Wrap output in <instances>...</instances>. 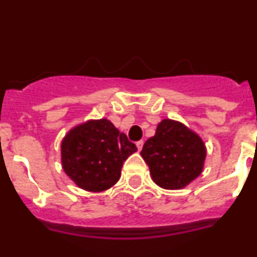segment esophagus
I'll use <instances>...</instances> for the list:
<instances>
[{
    "label": "esophagus",
    "mask_w": 257,
    "mask_h": 257,
    "mask_svg": "<svg viewBox=\"0 0 257 257\" xmlns=\"http://www.w3.org/2000/svg\"><path fill=\"white\" fill-rule=\"evenodd\" d=\"M136 146H137V150H139V151H141L142 146H144V141H142V140H140V141H137V142H136Z\"/></svg>",
    "instance_id": "obj_1"
}]
</instances>
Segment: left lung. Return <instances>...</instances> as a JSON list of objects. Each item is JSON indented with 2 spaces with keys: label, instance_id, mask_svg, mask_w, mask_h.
I'll use <instances>...</instances> for the list:
<instances>
[{
  "label": "left lung",
  "instance_id": "obj_1",
  "mask_svg": "<svg viewBox=\"0 0 257 257\" xmlns=\"http://www.w3.org/2000/svg\"><path fill=\"white\" fill-rule=\"evenodd\" d=\"M141 156L155 184L180 190L202 172L206 147L196 132L179 121L165 118L157 125L155 136L145 142Z\"/></svg>",
  "mask_w": 257,
  "mask_h": 257
}]
</instances>
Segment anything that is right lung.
<instances>
[{
  "mask_svg": "<svg viewBox=\"0 0 257 257\" xmlns=\"http://www.w3.org/2000/svg\"><path fill=\"white\" fill-rule=\"evenodd\" d=\"M135 144L107 118L90 120L75 126L61 142L63 171L80 189L101 192L112 187Z\"/></svg>",
  "mask_w": 257,
  "mask_h": 257,
  "instance_id": "1",
  "label": "right lung"
}]
</instances>
